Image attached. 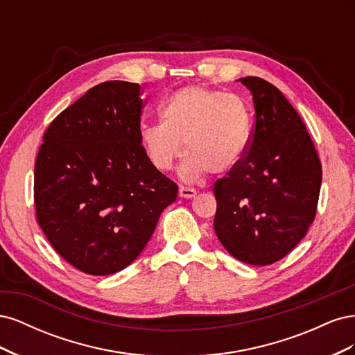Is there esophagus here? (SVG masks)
Returning <instances> with one entry per match:
<instances>
[{
    "mask_svg": "<svg viewBox=\"0 0 355 355\" xmlns=\"http://www.w3.org/2000/svg\"><path fill=\"white\" fill-rule=\"evenodd\" d=\"M179 196L182 198H192L197 196V189L194 188H187V187H180L179 188Z\"/></svg>",
    "mask_w": 355,
    "mask_h": 355,
    "instance_id": "obj_1",
    "label": "esophagus"
}]
</instances>
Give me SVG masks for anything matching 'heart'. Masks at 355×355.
Wrapping results in <instances>:
<instances>
[{"label": "heart", "mask_w": 355, "mask_h": 355, "mask_svg": "<svg viewBox=\"0 0 355 355\" xmlns=\"http://www.w3.org/2000/svg\"><path fill=\"white\" fill-rule=\"evenodd\" d=\"M161 123L144 124L139 142L157 170L168 171L182 154L180 178L196 182L204 175L227 173L240 164L250 144L252 114L243 98L200 85L171 93L159 105Z\"/></svg>", "instance_id": "b5f03b06"}]
</instances>
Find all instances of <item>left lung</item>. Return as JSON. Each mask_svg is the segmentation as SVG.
<instances>
[{"instance_id":"8db88e82","label":"left lung","mask_w":355,"mask_h":355,"mask_svg":"<svg viewBox=\"0 0 355 355\" xmlns=\"http://www.w3.org/2000/svg\"><path fill=\"white\" fill-rule=\"evenodd\" d=\"M250 90L254 127L237 167L213 187L214 232L235 259L271 265L292 252L314 222L321 163L306 127L275 85L240 78Z\"/></svg>"}]
</instances>
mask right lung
<instances>
[{
    "label": "right lung",
    "mask_w": 355,
    "mask_h": 355,
    "mask_svg": "<svg viewBox=\"0 0 355 355\" xmlns=\"http://www.w3.org/2000/svg\"><path fill=\"white\" fill-rule=\"evenodd\" d=\"M142 108L141 85L106 81L62 111L42 137L37 220L53 249L85 274L130 265L178 197L139 142Z\"/></svg>",
    "instance_id": "obj_1"
}]
</instances>
